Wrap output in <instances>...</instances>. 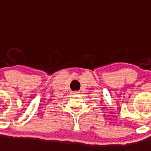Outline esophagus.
<instances>
[{
    "label": "esophagus",
    "mask_w": 151,
    "mask_h": 151,
    "mask_svg": "<svg viewBox=\"0 0 151 151\" xmlns=\"http://www.w3.org/2000/svg\"><path fill=\"white\" fill-rule=\"evenodd\" d=\"M78 93H79V92L76 91H74V93H73V94H78Z\"/></svg>",
    "instance_id": "obj_1"
}]
</instances>
